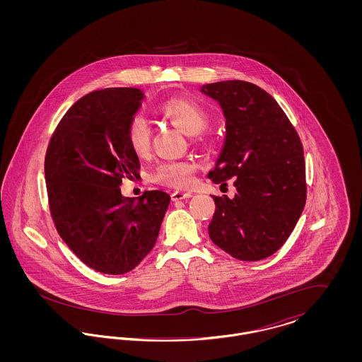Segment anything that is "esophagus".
<instances>
[{
    "label": "esophagus",
    "instance_id": "esophagus-1",
    "mask_svg": "<svg viewBox=\"0 0 362 362\" xmlns=\"http://www.w3.org/2000/svg\"><path fill=\"white\" fill-rule=\"evenodd\" d=\"M173 201H182V199H186L191 197V192H186V191H175L173 192Z\"/></svg>",
    "mask_w": 362,
    "mask_h": 362
}]
</instances>
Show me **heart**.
<instances>
[{
  "mask_svg": "<svg viewBox=\"0 0 362 362\" xmlns=\"http://www.w3.org/2000/svg\"><path fill=\"white\" fill-rule=\"evenodd\" d=\"M161 112L187 134L201 133L209 123L206 107L189 98H173L161 105ZM126 137L134 153L144 155L151 148L152 132L146 118L136 114L127 124ZM197 163L191 158L163 161L153 171V180L171 187H187L194 179Z\"/></svg>",
  "mask_w": 362,
  "mask_h": 362,
  "instance_id": "b5f03b06",
  "label": "heart"
}]
</instances>
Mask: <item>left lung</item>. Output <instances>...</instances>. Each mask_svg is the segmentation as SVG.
Here are the masks:
<instances>
[{"label":"left lung","instance_id":"1","mask_svg":"<svg viewBox=\"0 0 362 362\" xmlns=\"http://www.w3.org/2000/svg\"><path fill=\"white\" fill-rule=\"evenodd\" d=\"M223 108L224 148L209 173L233 177L235 197L213 195L211 241L230 257L267 258L288 240L305 206V163L300 137L276 100L255 84L230 80L201 86Z\"/></svg>","mask_w":362,"mask_h":362}]
</instances>
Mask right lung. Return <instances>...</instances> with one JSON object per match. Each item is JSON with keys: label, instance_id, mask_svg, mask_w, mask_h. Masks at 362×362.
Returning a JSON list of instances; mask_svg holds the SVG:
<instances>
[{"label": "right lung", "instance_id": "right-lung-1", "mask_svg": "<svg viewBox=\"0 0 362 362\" xmlns=\"http://www.w3.org/2000/svg\"><path fill=\"white\" fill-rule=\"evenodd\" d=\"M145 95L105 88L73 104L57 126L45 160L49 205L61 239L88 267L124 274L155 247L171 197L161 189L123 197L122 179L138 177L127 124Z\"/></svg>", "mask_w": 362, "mask_h": 362}]
</instances>
